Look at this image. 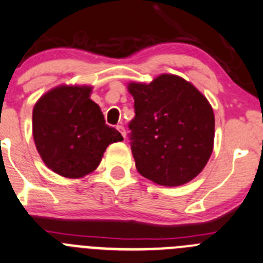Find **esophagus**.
Wrapping results in <instances>:
<instances>
[{"label":"esophagus","mask_w":263,"mask_h":263,"mask_svg":"<svg viewBox=\"0 0 263 263\" xmlns=\"http://www.w3.org/2000/svg\"><path fill=\"white\" fill-rule=\"evenodd\" d=\"M116 129L119 130L120 133H121V136L124 137V138H125V136H126V132H125V127L122 126V125H117V126H116Z\"/></svg>","instance_id":"obj_1"}]
</instances>
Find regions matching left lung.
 Masks as SVG:
<instances>
[{"instance_id": "left-lung-1", "label": "left lung", "mask_w": 263, "mask_h": 263, "mask_svg": "<svg viewBox=\"0 0 263 263\" xmlns=\"http://www.w3.org/2000/svg\"><path fill=\"white\" fill-rule=\"evenodd\" d=\"M127 90L134 98L129 138L139 174L167 187L194 179L213 151L208 99L174 74H161L151 84L130 82Z\"/></svg>"}]
</instances>
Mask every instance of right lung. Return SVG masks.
I'll return each mask as SVG.
<instances>
[{
    "label": "right lung",
    "instance_id": "right-lung-1",
    "mask_svg": "<svg viewBox=\"0 0 263 263\" xmlns=\"http://www.w3.org/2000/svg\"><path fill=\"white\" fill-rule=\"evenodd\" d=\"M91 86L54 87L34 104L33 139L46 166L66 178H81L98 167L107 147L122 136L104 121L90 99Z\"/></svg>",
    "mask_w": 263,
    "mask_h": 263
}]
</instances>
